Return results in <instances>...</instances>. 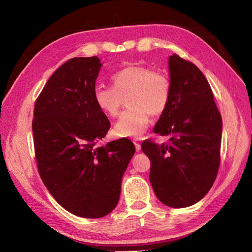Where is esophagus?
Listing matches in <instances>:
<instances>
[{"label":"esophagus","mask_w":252,"mask_h":252,"mask_svg":"<svg viewBox=\"0 0 252 252\" xmlns=\"http://www.w3.org/2000/svg\"><path fill=\"white\" fill-rule=\"evenodd\" d=\"M133 143H134V146H135L136 151H140V150H141V145H140V143H139V140L135 139V140L133 141Z\"/></svg>","instance_id":"34e87169"}]
</instances>
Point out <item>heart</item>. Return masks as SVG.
I'll return each instance as SVG.
<instances>
[{
	"label": "heart",
	"mask_w": 252,
	"mask_h": 252,
	"mask_svg": "<svg viewBox=\"0 0 252 252\" xmlns=\"http://www.w3.org/2000/svg\"><path fill=\"white\" fill-rule=\"evenodd\" d=\"M112 85L97 86L94 97L106 116H118L123 98L130 108L121 113L113 131L122 138H135L146 130L150 114L159 116L170 98V83L165 74L144 65H129L112 75Z\"/></svg>",
	"instance_id": "b5f03b06"
}]
</instances>
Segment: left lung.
<instances>
[{
	"instance_id": "1",
	"label": "left lung",
	"mask_w": 252,
	"mask_h": 252,
	"mask_svg": "<svg viewBox=\"0 0 252 252\" xmlns=\"http://www.w3.org/2000/svg\"><path fill=\"white\" fill-rule=\"evenodd\" d=\"M170 98L155 133L168 144L142 143L151 162L149 180L158 199L172 208L202 200L212 187L220 166L222 117L202 71L172 55L168 60Z\"/></svg>"
}]
</instances>
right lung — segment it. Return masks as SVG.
<instances>
[{
    "label": "right lung",
    "mask_w": 252,
    "mask_h": 252,
    "mask_svg": "<svg viewBox=\"0 0 252 252\" xmlns=\"http://www.w3.org/2000/svg\"><path fill=\"white\" fill-rule=\"evenodd\" d=\"M101 67L97 57L67 61L44 86L32 121L44 185L63 208L87 219L103 218L116 208L135 151L127 139L97 145L110 128L94 97Z\"/></svg>",
    "instance_id": "1"
}]
</instances>
